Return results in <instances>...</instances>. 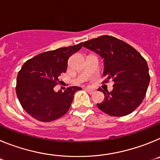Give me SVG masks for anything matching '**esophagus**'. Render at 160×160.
<instances>
[{"mask_svg":"<svg viewBox=\"0 0 160 160\" xmlns=\"http://www.w3.org/2000/svg\"><path fill=\"white\" fill-rule=\"evenodd\" d=\"M86 90H87V92H88L90 94H94V91H95V90H93V89H86Z\"/></svg>","mask_w":160,"mask_h":160,"instance_id":"34e87169","label":"esophagus"}]
</instances>
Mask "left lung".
I'll return each mask as SVG.
<instances>
[{
  "mask_svg": "<svg viewBox=\"0 0 160 160\" xmlns=\"http://www.w3.org/2000/svg\"><path fill=\"white\" fill-rule=\"evenodd\" d=\"M83 46L100 55L104 62L103 76L114 82L111 92L98 90L105 98L98 107L111 116L133 112L143 100L150 82L146 60L132 46L114 37H98L85 42Z\"/></svg>",
  "mask_w": 160,
  "mask_h": 160,
  "instance_id": "obj_1",
  "label": "left lung"
}]
</instances>
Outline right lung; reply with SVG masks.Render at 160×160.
<instances>
[{"mask_svg":"<svg viewBox=\"0 0 160 160\" xmlns=\"http://www.w3.org/2000/svg\"><path fill=\"white\" fill-rule=\"evenodd\" d=\"M82 42L47 51L25 62L18 72L16 93L23 109L35 119L51 122L70 109L73 96L81 87L54 90L58 77L67 70L68 61L82 47Z\"/></svg>","mask_w":160,"mask_h":160,"instance_id":"right-lung-1","label":"right lung"}]
</instances>
